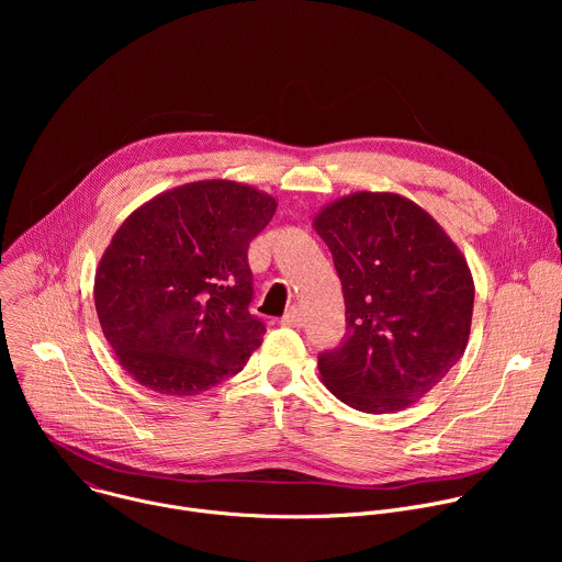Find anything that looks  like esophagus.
I'll use <instances>...</instances> for the list:
<instances>
[{
  "mask_svg": "<svg viewBox=\"0 0 562 562\" xmlns=\"http://www.w3.org/2000/svg\"><path fill=\"white\" fill-rule=\"evenodd\" d=\"M282 325L286 327H302V311L297 306H291L284 317H282Z\"/></svg>",
  "mask_w": 562,
  "mask_h": 562,
  "instance_id": "esophagus-1",
  "label": "esophagus"
}]
</instances>
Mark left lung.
<instances>
[{
  "label": "left lung",
  "instance_id": "8db88e82",
  "mask_svg": "<svg viewBox=\"0 0 562 562\" xmlns=\"http://www.w3.org/2000/svg\"><path fill=\"white\" fill-rule=\"evenodd\" d=\"M342 282L347 338L317 356L325 386L364 414L407 409L467 349L473 313L469 265L416 202L356 191L313 217Z\"/></svg>",
  "mask_w": 562,
  "mask_h": 562
}]
</instances>
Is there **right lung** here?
<instances>
[{"mask_svg": "<svg viewBox=\"0 0 562 562\" xmlns=\"http://www.w3.org/2000/svg\"><path fill=\"white\" fill-rule=\"evenodd\" d=\"M273 195L233 180L159 193L115 231L95 271V308L117 362L142 386L195 395L237 373L262 345L249 313L247 249Z\"/></svg>", "mask_w": 562, "mask_h": 562, "instance_id": "right-lung-1", "label": "right lung"}]
</instances>
